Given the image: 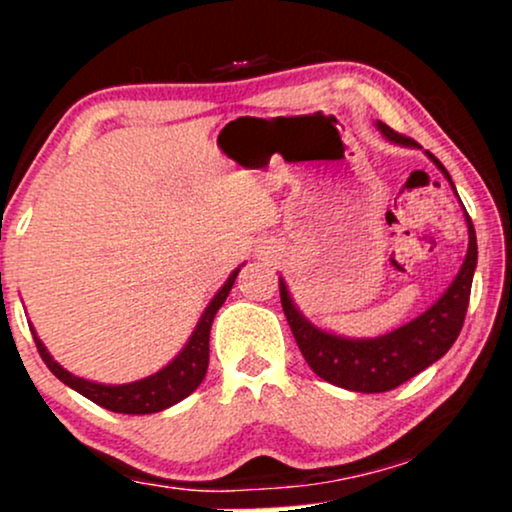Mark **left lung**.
I'll return each mask as SVG.
<instances>
[{
    "mask_svg": "<svg viewBox=\"0 0 512 512\" xmlns=\"http://www.w3.org/2000/svg\"><path fill=\"white\" fill-rule=\"evenodd\" d=\"M384 137L403 146H417L415 139L391 130L389 125L377 123ZM447 179L450 174L443 163L429 153ZM452 184V179H450ZM454 188V184H452ZM468 221V254L461 265L459 275L454 277L450 289L436 305L429 307L422 317L410 324L396 328L394 333L382 335L375 340H345L338 335L324 333L314 328L303 314L291 303L286 284L279 279V298L282 310L289 321L293 338L298 342L300 354L305 356L307 366L317 373L321 380L335 384V387L361 391V394H382V391L396 389L398 384L408 382L410 377L422 373L433 361H438L447 349L459 338L464 326L468 298H471V284L475 263H478V242H475V228L471 216Z\"/></svg>",
    "mask_w": 512,
    "mask_h": 512,
    "instance_id": "left-lung-1",
    "label": "left lung"
}]
</instances>
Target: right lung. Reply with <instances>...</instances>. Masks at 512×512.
I'll return each mask as SVG.
<instances>
[{"instance_id":"1","label":"right lung","mask_w":512,"mask_h":512,"mask_svg":"<svg viewBox=\"0 0 512 512\" xmlns=\"http://www.w3.org/2000/svg\"><path fill=\"white\" fill-rule=\"evenodd\" d=\"M228 277V282L223 284V289L216 293L212 303L202 314L198 328H195L188 345L181 349V354L174 359L170 366H165L160 373L146 377V380L132 382V384H118V387H107V384H95L88 380H81L72 373H67L65 368L58 366L53 361V356L46 352V347L41 345V340L34 333V342H37V352L48 370L58 377L60 382H65L67 387L79 391L81 396L90 398V401L102 405L111 412H123V415H151V412H160L170 405L184 401L186 396H191L195 389L200 387V382L205 380L207 366H209V331H212V321L223 305V300L228 298L230 289H233L235 277Z\"/></svg>"}]
</instances>
